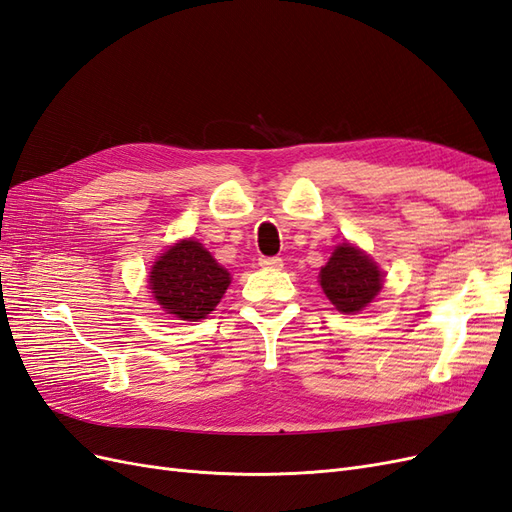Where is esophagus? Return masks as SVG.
I'll list each match as a JSON object with an SVG mask.
<instances>
[{"label": "esophagus", "mask_w": 512, "mask_h": 512, "mask_svg": "<svg viewBox=\"0 0 512 512\" xmlns=\"http://www.w3.org/2000/svg\"><path fill=\"white\" fill-rule=\"evenodd\" d=\"M258 265L265 267V269H282L284 262H282L280 256H260Z\"/></svg>", "instance_id": "obj_1"}]
</instances>
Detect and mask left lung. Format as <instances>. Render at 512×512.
I'll return each instance as SVG.
<instances>
[{
    "label": "left lung",
    "mask_w": 512,
    "mask_h": 512,
    "mask_svg": "<svg viewBox=\"0 0 512 512\" xmlns=\"http://www.w3.org/2000/svg\"><path fill=\"white\" fill-rule=\"evenodd\" d=\"M318 277L324 294L342 314H359L382 288V271L376 262L348 241L335 247Z\"/></svg>",
    "instance_id": "obj_1"
}]
</instances>
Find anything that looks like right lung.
Masks as SVG:
<instances>
[{"instance_id": "1", "label": "right lung", "mask_w": 512, "mask_h": 512, "mask_svg": "<svg viewBox=\"0 0 512 512\" xmlns=\"http://www.w3.org/2000/svg\"><path fill=\"white\" fill-rule=\"evenodd\" d=\"M228 286L230 273L194 239L170 245L149 273V290L158 305L190 322L211 314Z\"/></svg>"}]
</instances>
